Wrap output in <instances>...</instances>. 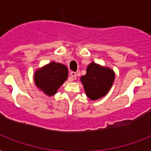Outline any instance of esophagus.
Wrapping results in <instances>:
<instances>
[{"label": "esophagus", "mask_w": 151, "mask_h": 151, "mask_svg": "<svg viewBox=\"0 0 151 151\" xmlns=\"http://www.w3.org/2000/svg\"><path fill=\"white\" fill-rule=\"evenodd\" d=\"M70 74L71 78H73V80L77 79V77H78V76H77V73H76V72H73V71H72V72H70Z\"/></svg>", "instance_id": "34e87169"}]
</instances>
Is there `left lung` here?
Segmentation results:
<instances>
[{"instance_id": "left-lung-1", "label": "left lung", "mask_w": 151, "mask_h": 151, "mask_svg": "<svg viewBox=\"0 0 151 151\" xmlns=\"http://www.w3.org/2000/svg\"><path fill=\"white\" fill-rule=\"evenodd\" d=\"M114 78L113 70L92 62L87 66L86 74L81 78V81L86 96L92 100H97L107 94Z\"/></svg>"}]
</instances>
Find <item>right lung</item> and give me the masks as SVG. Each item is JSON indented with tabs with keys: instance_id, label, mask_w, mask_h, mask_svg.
Instances as JSON below:
<instances>
[{
	"instance_id": "right-lung-1",
	"label": "right lung",
	"mask_w": 151,
	"mask_h": 151,
	"mask_svg": "<svg viewBox=\"0 0 151 151\" xmlns=\"http://www.w3.org/2000/svg\"><path fill=\"white\" fill-rule=\"evenodd\" d=\"M68 78V69L65 65L52 62L34 73L35 85L48 96L57 92L59 87Z\"/></svg>"
}]
</instances>
